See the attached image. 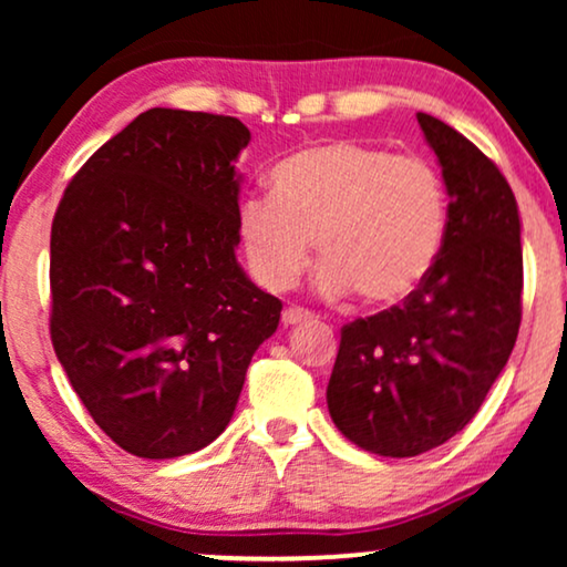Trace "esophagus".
<instances>
[{
  "instance_id": "obj_1",
  "label": "esophagus",
  "mask_w": 567,
  "mask_h": 567,
  "mask_svg": "<svg viewBox=\"0 0 567 567\" xmlns=\"http://www.w3.org/2000/svg\"><path fill=\"white\" fill-rule=\"evenodd\" d=\"M312 312L309 309H301V307H286L284 315H281V322L286 328H291V324H301V322H309L312 320Z\"/></svg>"
}]
</instances>
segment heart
<instances>
[{
    "label": "heart",
    "instance_id": "obj_1",
    "mask_svg": "<svg viewBox=\"0 0 567 567\" xmlns=\"http://www.w3.org/2000/svg\"><path fill=\"white\" fill-rule=\"evenodd\" d=\"M270 198L239 204L237 229L255 278L289 289L312 252L328 297L351 289L392 307L421 289L444 250L449 196L429 159L355 142H322L278 159Z\"/></svg>",
    "mask_w": 567,
    "mask_h": 567
}]
</instances>
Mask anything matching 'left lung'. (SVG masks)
I'll list each match as a JSON object with an SVG mask.
<instances>
[{
	"label": "left lung",
	"instance_id": "1",
	"mask_svg": "<svg viewBox=\"0 0 567 567\" xmlns=\"http://www.w3.org/2000/svg\"><path fill=\"white\" fill-rule=\"evenodd\" d=\"M449 193L431 276L400 307L340 330L332 423L379 456H417L460 433L514 351L522 324V221L501 169L460 131L417 113Z\"/></svg>",
	"mask_w": 567,
	"mask_h": 567
}]
</instances>
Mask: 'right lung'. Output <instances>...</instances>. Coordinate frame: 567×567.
I'll return each mask as SVG.
<instances>
[{"label": "right lung", "instance_id": "obj_1", "mask_svg": "<svg viewBox=\"0 0 567 567\" xmlns=\"http://www.w3.org/2000/svg\"><path fill=\"white\" fill-rule=\"evenodd\" d=\"M231 115L152 107L72 177L51 227V340L100 429L175 460L227 429L281 301L237 262Z\"/></svg>", "mask_w": 567, "mask_h": 567}]
</instances>
